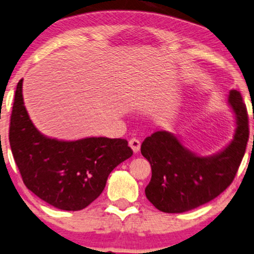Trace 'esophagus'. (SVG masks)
<instances>
[{"label": "esophagus", "mask_w": 254, "mask_h": 254, "mask_svg": "<svg viewBox=\"0 0 254 254\" xmlns=\"http://www.w3.org/2000/svg\"><path fill=\"white\" fill-rule=\"evenodd\" d=\"M129 145L131 149H132L133 152H138L140 149V142L137 139V138H131L129 140Z\"/></svg>", "instance_id": "obj_1"}]
</instances>
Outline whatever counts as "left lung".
<instances>
[{
    "label": "left lung",
    "instance_id": "left-lung-1",
    "mask_svg": "<svg viewBox=\"0 0 254 254\" xmlns=\"http://www.w3.org/2000/svg\"><path fill=\"white\" fill-rule=\"evenodd\" d=\"M229 104L237 129L232 142L217 155H194L168 131H156L144 139L140 152L152 171L145 194L159 211L182 213L192 210L218 197L233 182L245 155L250 130L247 109L239 91L231 90Z\"/></svg>",
    "mask_w": 254,
    "mask_h": 254
}]
</instances>
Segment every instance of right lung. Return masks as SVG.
<instances>
[{
    "instance_id": "add662e5",
    "label": "right lung",
    "mask_w": 254,
    "mask_h": 254,
    "mask_svg": "<svg viewBox=\"0 0 254 254\" xmlns=\"http://www.w3.org/2000/svg\"><path fill=\"white\" fill-rule=\"evenodd\" d=\"M22 83L15 92L9 142L24 185L54 207L83 210L103 192L109 175L132 156V150L122 138L64 142L46 137L29 118Z\"/></svg>"
}]
</instances>
